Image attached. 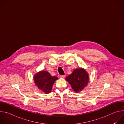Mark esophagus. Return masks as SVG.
<instances>
[{"label":"esophagus","instance_id":"obj_1","mask_svg":"<svg viewBox=\"0 0 124 124\" xmlns=\"http://www.w3.org/2000/svg\"><path fill=\"white\" fill-rule=\"evenodd\" d=\"M60 77L61 78H65V75H60Z\"/></svg>","mask_w":124,"mask_h":124}]
</instances>
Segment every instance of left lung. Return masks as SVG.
Masks as SVG:
<instances>
[{
  "mask_svg": "<svg viewBox=\"0 0 124 124\" xmlns=\"http://www.w3.org/2000/svg\"><path fill=\"white\" fill-rule=\"evenodd\" d=\"M66 80L71 85L73 90L78 93L87 85L89 78L85 69L78 68L75 69L72 74L66 78Z\"/></svg>",
  "mask_w": 124,
  "mask_h": 124,
  "instance_id": "left-lung-1",
  "label": "left lung"
}]
</instances>
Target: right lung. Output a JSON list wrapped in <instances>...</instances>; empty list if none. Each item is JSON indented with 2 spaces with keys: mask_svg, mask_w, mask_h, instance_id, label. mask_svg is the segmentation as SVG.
<instances>
[{
  "mask_svg": "<svg viewBox=\"0 0 124 124\" xmlns=\"http://www.w3.org/2000/svg\"><path fill=\"white\" fill-rule=\"evenodd\" d=\"M35 85L45 93H49L54 82L58 79L56 76H51L46 70H41L35 74L33 78Z\"/></svg>",
  "mask_w": 124,
  "mask_h": 124,
  "instance_id": "obj_1",
  "label": "right lung"
}]
</instances>
